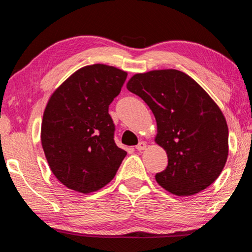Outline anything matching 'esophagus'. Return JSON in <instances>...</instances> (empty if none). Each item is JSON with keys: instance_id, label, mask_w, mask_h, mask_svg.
Wrapping results in <instances>:
<instances>
[{"instance_id": "1", "label": "esophagus", "mask_w": 252, "mask_h": 252, "mask_svg": "<svg viewBox=\"0 0 252 252\" xmlns=\"http://www.w3.org/2000/svg\"><path fill=\"white\" fill-rule=\"evenodd\" d=\"M146 146H147L146 143H145V142H140V143L137 145V146H136V149H137L138 152H142V151H145V149H146Z\"/></svg>"}]
</instances>
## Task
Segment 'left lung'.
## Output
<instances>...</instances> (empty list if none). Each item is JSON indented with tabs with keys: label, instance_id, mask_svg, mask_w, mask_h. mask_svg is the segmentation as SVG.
I'll return each mask as SVG.
<instances>
[{
	"label": "left lung",
	"instance_id": "obj_1",
	"mask_svg": "<svg viewBox=\"0 0 252 252\" xmlns=\"http://www.w3.org/2000/svg\"><path fill=\"white\" fill-rule=\"evenodd\" d=\"M127 90L152 109L155 142L168 157L156 182L174 195L192 196L221 174L228 157V126L218 105L196 81L177 69L135 74Z\"/></svg>",
	"mask_w": 252,
	"mask_h": 252
}]
</instances>
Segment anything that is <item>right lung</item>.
I'll return each mask as SVG.
<instances>
[{"label":"right lung","mask_w":252,"mask_h":252,"mask_svg":"<svg viewBox=\"0 0 252 252\" xmlns=\"http://www.w3.org/2000/svg\"><path fill=\"white\" fill-rule=\"evenodd\" d=\"M126 77V72L114 66H84L48 99L42 147L52 173L72 190H99L115 177L127 155L114 142L115 125L108 114Z\"/></svg>","instance_id":"right-lung-1"}]
</instances>
